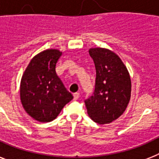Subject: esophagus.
<instances>
[{
	"label": "esophagus",
	"instance_id": "1",
	"mask_svg": "<svg viewBox=\"0 0 159 159\" xmlns=\"http://www.w3.org/2000/svg\"><path fill=\"white\" fill-rule=\"evenodd\" d=\"M79 97H80V94L78 93V92H76V93H74V94H73V99H74L75 101L78 99V98H79Z\"/></svg>",
	"mask_w": 159,
	"mask_h": 159
}]
</instances>
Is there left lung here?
<instances>
[{"label":"left lung","mask_w":159,"mask_h":159,"mask_svg":"<svg viewBox=\"0 0 159 159\" xmlns=\"http://www.w3.org/2000/svg\"><path fill=\"white\" fill-rule=\"evenodd\" d=\"M96 67V84L92 96L85 100L90 118L100 125L109 124L125 111L131 95V80L123 62L112 51L89 49Z\"/></svg>","instance_id":"left-lung-1"}]
</instances>
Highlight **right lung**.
<instances>
[{"instance_id": "right-lung-1", "label": "right lung", "mask_w": 159, "mask_h": 159, "mask_svg": "<svg viewBox=\"0 0 159 159\" xmlns=\"http://www.w3.org/2000/svg\"><path fill=\"white\" fill-rule=\"evenodd\" d=\"M62 52L47 49L31 59L20 82L25 111L39 122H50L73 98L57 77L55 67Z\"/></svg>"}]
</instances>
